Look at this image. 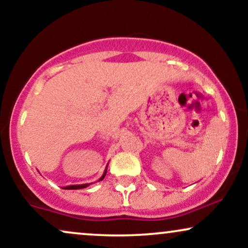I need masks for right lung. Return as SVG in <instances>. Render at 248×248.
I'll return each mask as SVG.
<instances>
[{
  "instance_id": "obj_1",
  "label": "right lung",
  "mask_w": 248,
  "mask_h": 248,
  "mask_svg": "<svg viewBox=\"0 0 248 248\" xmlns=\"http://www.w3.org/2000/svg\"><path fill=\"white\" fill-rule=\"evenodd\" d=\"M106 172H107V169L105 170L104 175L101 176L100 181H102V179L105 178V176H106ZM86 186H88V184H80V186H65L64 189H66V190H78V189H84V187H86Z\"/></svg>"
}]
</instances>
